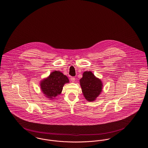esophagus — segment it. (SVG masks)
I'll use <instances>...</instances> for the list:
<instances>
[{
  "label": "esophagus",
  "instance_id": "1",
  "mask_svg": "<svg viewBox=\"0 0 148 148\" xmlns=\"http://www.w3.org/2000/svg\"><path fill=\"white\" fill-rule=\"evenodd\" d=\"M71 80L72 82H75V78L74 77H71Z\"/></svg>",
  "mask_w": 148,
  "mask_h": 148
}]
</instances>
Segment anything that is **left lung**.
I'll return each instance as SVG.
<instances>
[{"label":"left lung","instance_id":"8db88e82","mask_svg":"<svg viewBox=\"0 0 148 148\" xmlns=\"http://www.w3.org/2000/svg\"><path fill=\"white\" fill-rule=\"evenodd\" d=\"M79 82L85 99L89 102L95 101L101 93L103 86L101 79L95 77L91 71H85Z\"/></svg>","mask_w":148,"mask_h":148}]
</instances>
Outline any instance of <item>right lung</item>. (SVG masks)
Segmentation results:
<instances>
[{"label":"right lung","instance_id":"obj_1","mask_svg":"<svg viewBox=\"0 0 148 148\" xmlns=\"http://www.w3.org/2000/svg\"><path fill=\"white\" fill-rule=\"evenodd\" d=\"M69 83V79L62 72L55 71L42 80L40 87L42 93L49 100H54L62 93L64 85Z\"/></svg>","mask_w":148,"mask_h":148}]
</instances>
